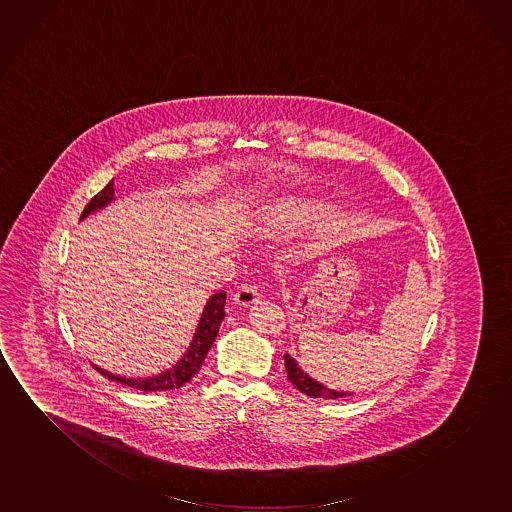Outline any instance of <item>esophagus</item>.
<instances>
[{"instance_id": "esophagus-1", "label": "esophagus", "mask_w": 512, "mask_h": 512, "mask_svg": "<svg viewBox=\"0 0 512 512\" xmlns=\"http://www.w3.org/2000/svg\"><path fill=\"white\" fill-rule=\"evenodd\" d=\"M260 298L259 287L253 284H244L237 289L234 294V303L239 307H250L253 303H257Z\"/></svg>"}]
</instances>
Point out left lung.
<instances>
[{
  "label": "left lung",
  "instance_id": "left-lung-1",
  "mask_svg": "<svg viewBox=\"0 0 512 512\" xmlns=\"http://www.w3.org/2000/svg\"><path fill=\"white\" fill-rule=\"evenodd\" d=\"M285 370H287V378L291 381L292 385L298 388L299 392L308 395V397H323V399H340V397H347V392H337V390H331L328 386H324L323 383L315 381L314 378H310L307 372H303L299 367L298 362L292 358L291 354H284Z\"/></svg>",
  "mask_w": 512,
  "mask_h": 512
}]
</instances>
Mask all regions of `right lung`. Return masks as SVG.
I'll list each match as a JSON object with an SVG mask.
<instances>
[{
  "mask_svg": "<svg viewBox=\"0 0 512 512\" xmlns=\"http://www.w3.org/2000/svg\"><path fill=\"white\" fill-rule=\"evenodd\" d=\"M113 200H115V189H113V181H110L103 191H99L88 202L85 211L79 216V220H85L88 214L103 209ZM225 299H227V292L223 291L216 292L211 298L207 299L204 312H202V317L198 321L197 330H195L188 351L184 353L179 362L172 365L170 369H166L165 372L156 374V376H149V378H122V376H115V374H111L108 370L101 369L97 365H95V369L99 370L104 378L117 381L120 385L131 386L136 390H143V392H163V390L181 388L200 370L205 356L213 346L214 339L218 337L221 321L225 317Z\"/></svg>",
  "mask_w": 512,
  "mask_h": 512,
  "instance_id": "1",
  "label": "right lung"
}]
</instances>
